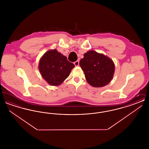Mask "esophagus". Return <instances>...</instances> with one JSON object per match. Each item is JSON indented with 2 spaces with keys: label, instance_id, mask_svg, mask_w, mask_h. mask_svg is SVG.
<instances>
[{
  "label": "esophagus",
  "instance_id": "1",
  "mask_svg": "<svg viewBox=\"0 0 149 149\" xmlns=\"http://www.w3.org/2000/svg\"><path fill=\"white\" fill-rule=\"evenodd\" d=\"M74 65L76 66H78L79 65V61H78V60H77V61H76L75 62H74Z\"/></svg>",
  "mask_w": 149,
  "mask_h": 149
}]
</instances>
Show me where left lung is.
Listing matches in <instances>:
<instances>
[{
  "mask_svg": "<svg viewBox=\"0 0 149 149\" xmlns=\"http://www.w3.org/2000/svg\"><path fill=\"white\" fill-rule=\"evenodd\" d=\"M79 65L84 72L88 83L94 87L107 85L112 79L114 65L112 60L94 51L84 54Z\"/></svg>",
  "mask_w": 149,
  "mask_h": 149,
  "instance_id": "8db88e82",
  "label": "left lung"
}]
</instances>
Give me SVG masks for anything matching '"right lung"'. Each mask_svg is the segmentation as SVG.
I'll return each mask as SVG.
<instances>
[{
  "instance_id": "right-lung-1",
  "label": "right lung",
  "mask_w": 149,
  "mask_h": 149,
  "mask_svg": "<svg viewBox=\"0 0 149 149\" xmlns=\"http://www.w3.org/2000/svg\"><path fill=\"white\" fill-rule=\"evenodd\" d=\"M74 64L57 50H50L41 57L39 70L43 78L50 85L61 84L68 78Z\"/></svg>"
}]
</instances>
